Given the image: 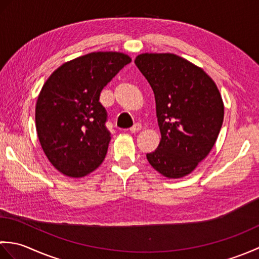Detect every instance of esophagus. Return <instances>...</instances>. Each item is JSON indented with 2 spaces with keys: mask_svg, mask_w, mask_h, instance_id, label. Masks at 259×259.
<instances>
[{
  "mask_svg": "<svg viewBox=\"0 0 259 259\" xmlns=\"http://www.w3.org/2000/svg\"><path fill=\"white\" fill-rule=\"evenodd\" d=\"M141 128H142V126H141L140 123H135V124L130 128V131H131V133H133V134H136V133H138V131H140Z\"/></svg>",
  "mask_w": 259,
  "mask_h": 259,
  "instance_id": "obj_1",
  "label": "esophagus"
}]
</instances>
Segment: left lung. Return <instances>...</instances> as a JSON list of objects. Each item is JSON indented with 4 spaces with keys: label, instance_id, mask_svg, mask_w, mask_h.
Wrapping results in <instances>:
<instances>
[{
    "label": "left lung",
    "instance_id": "1",
    "mask_svg": "<svg viewBox=\"0 0 259 259\" xmlns=\"http://www.w3.org/2000/svg\"><path fill=\"white\" fill-rule=\"evenodd\" d=\"M135 63L155 93L161 139L147 153L153 169L167 178L194 171L216 142L224 102L213 80L201 68L172 53H142Z\"/></svg>",
    "mask_w": 259,
    "mask_h": 259
}]
</instances>
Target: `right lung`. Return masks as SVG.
Returning <instances> with one entry per match:
<instances>
[{
    "label": "right lung",
    "mask_w": 259,
    "mask_h": 259,
    "mask_svg": "<svg viewBox=\"0 0 259 259\" xmlns=\"http://www.w3.org/2000/svg\"><path fill=\"white\" fill-rule=\"evenodd\" d=\"M131 62L121 52H92L63 63L37 97L35 126L43 151L64 176L81 178L107 155V111L99 101L108 82Z\"/></svg>",
    "instance_id": "obj_1"
}]
</instances>
